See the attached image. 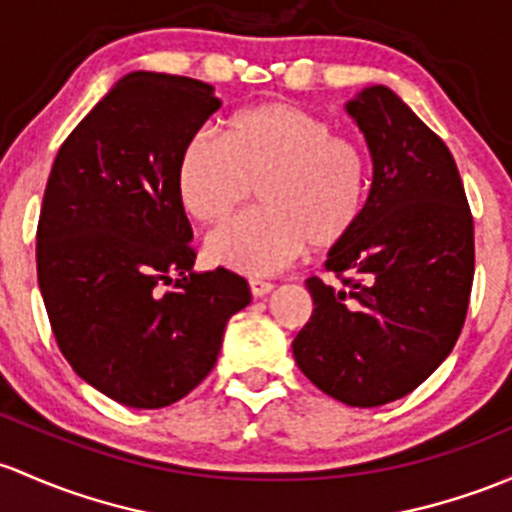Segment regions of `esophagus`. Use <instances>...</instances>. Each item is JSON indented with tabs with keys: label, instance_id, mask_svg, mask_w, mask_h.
Returning <instances> with one entry per match:
<instances>
[{
	"label": "esophagus",
	"instance_id": "obj_1",
	"mask_svg": "<svg viewBox=\"0 0 512 512\" xmlns=\"http://www.w3.org/2000/svg\"><path fill=\"white\" fill-rule=\"evenodd\" d=\"M250 292L252 297H265V294H270L274 289L272 282H267V279H260V277H250Z\"/></svg>",
	"mask_w": 512,
	"mask_h": 512
}]
</instances>
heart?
<instances>
[{
    "label": "heart",
    "instance_id": "heart-1",
    "mask_svg": "<svg viewBox=\"0 0 512 512\" xmlns=\"http://www.w3.org/2000/svg\"><path fill=\"white\" fill-rule=\"evenodd\" d=\"M255 211L215 228L213 262L270 274L304 252L341 245L368 206L370 159L363 144L289 102H262L220 122V139L196 134L176 164V193L198 223H218L250 198Z\"/></svg>",
    "mask_w": 512,
    "mask_h": 512
}]
</instances>
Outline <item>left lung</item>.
<instances>
[{
    "instance_id": "left-lung-1",
    "label": "left lung",
    "mask_w": 512,
    "mask_h": 512,
    "mask_svg": "<svg viewBox=\"0 0 512 512\" xmlns=\"http://www.w3.org/2000/svg\"><path fill=\"white\" fill-rule=\"evenodd\" d=\"M373 157L358 228L328 252L338 287L306 279L314 311L292 343L299 370L351 407L422 385L456 346L473 284V215L449 147L390 88L346 105Z\"/></svg>"
}]
</instances>
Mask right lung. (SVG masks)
Returning <instances> with one entry per match:
<instances>
[{"mask_svg":"<svg viewBox=\"0 0 512 512\" xmlns=\"http://www.w3.org/2000/svg\"><path fill=\"white\" fill-rule=\"evenodd\" d=\"M218 107L201 80L129 73L68 134L43 193L36 270L58 348L85 383L134 410L201 383L228 319L252 299L225 267L193 272L176 193L181 152Z\"/></svg>","mask_w":512,"mask_h":512,"instance_id":"obj_1","label":"right lung"}]
</instances>
